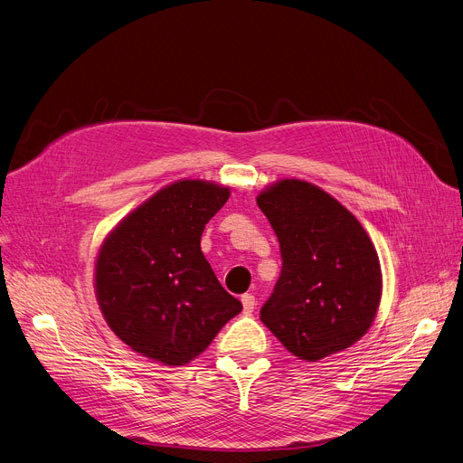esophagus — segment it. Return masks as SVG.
<instances>
[{"label":"esophagus","mask_w":463,"mask_h":463,"mask_svg":"<svg viewBox=\"0 0 463 463\" xmlns=\"http://www.w3.org/2000/svg\"><path fill=\"white\" fill-rule=\"evenodd\" d=\"M255 305H257V300H255V297H253L251 293L242 295V307H244V312H246V314H251L253 308H255Z\"/></svg>","instance_id":"obj_1"}]
</instances>
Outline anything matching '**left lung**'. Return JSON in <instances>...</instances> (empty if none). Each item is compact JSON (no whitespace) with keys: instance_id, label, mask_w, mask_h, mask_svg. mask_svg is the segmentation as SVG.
Segmentation results:
<instances>
[{"instance_id":"8db88e82","label":"left lung","mask_w":463,"mask_h":463,"mask_svg":"<svg viewBox=\"0 0 463 463\" xmlns=\"http://www.w3.org/2000/svg\"><path fill=\"white\" fill-rule=\"evenodd\" d=\"M281 270L260 321L293 355L317 361L371 327L382 291L378 255L359 221L319 187L284 179L257 196Z\"/></svg>"}]
</instances>
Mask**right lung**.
I'll use <instances>...</instances> for the list:
<instances>
[{"instance_id": "1", "label": "right lung", "mask_w": 463, "mask_h": 463, "mask_svg": "<svg viewBox=\"0 0 463 463\" xmlns=\"http://www.w3.org/2000/svg\"><path fill=\"white\" fill-rule=\"evenodd\" d=\"M227 200L225 187L177 182L134 210L99 250V308L134 352L165 365L189 364L242 310L200 251L206 223Z\"/></svg>"}]
</instances>
